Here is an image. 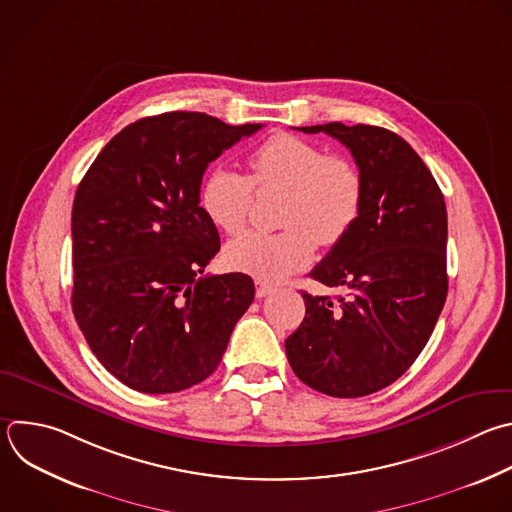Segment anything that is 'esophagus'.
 Instances as JSON below:
<instances>
[{
    "label": "esophagus",
    "instance_id": "34e87169",
    "mask_svg": "<svg viewBox=\"0 0 512 512\" xmlns=\"http://www.w3.org/2000/svg\"><path fill=\"white\" fill-rule=\"evenodd\" d=\"M257 297L261 299V297H267V295H271V293H275V287L273 285H267V283H263V281H257Z\"/></svg>",
    "mask_w": 512,
    "mask_h": 512
}]
</instances>
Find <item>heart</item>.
Returning <instances> with one entry per match:
<instances>
[{"instance_id":"1","label":"heart","mask_w":512,"mask_h":512,"mask_svg":"<svg viewBox=\"0 0 512 512\" xmlns=\"http://www.w3.org/2000/svg\"><path fill=\"white\" fill-rule=\"evenodd\" d=\"M249 179L217 166L201 185V209L227 235L247 223L253 187L281 189L279 233H247L225 251L229 267L263 283L303 269L315 243L333 247L356 225L362 211V177L352 160L325 154L317 144L289 132L267 138L249 156Z\"/></svg>"}]
</instances>
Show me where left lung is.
<instances>
[{
    "mask_svg": "<svg viewBox=\"0 0 512 512\" xmlns=\"http://www.w3.org/2000/svg\"><path fill=\"white\" fill-rule=\"evenodd\" d=\"M297 130L350 148L364 197L354 229L309 273L346 295L303 293L305 317L285 339L287 360L321 394L368 396L414 364L444 307L446 203L424 160L392 130L342 122Z\"/></svg>",
    "mask_w": 512,
    "mask_h": 512,
    "instance_id": "obj_1",
    "label": "left lung"
}]
</instances>
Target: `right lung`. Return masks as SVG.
Instances as JSON below:
<instances>
[{
    "label": "right lung",
    "instance_id": "right-lung-1",
    "mask_svg": "<svg viewBox=\"0 0 512 512\" xmlns=\"http://www.w3.org/2000/svg\"><path fill=\"white\" fill-rule=\"evenodd\" d=\"M261 124L164 112L122 128L96 156L72 207V309L98 362L144 394L209 378L249 309V275H205L221 249L201 181Z\"/></svg>",
    "mask_w": 512,
    "mask_h": 512
}]
</instances>
